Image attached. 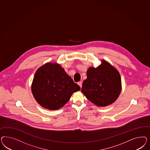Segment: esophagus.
<instances>
[{
	"label": "esophagus",
	"instance_id": "34e87169",
	"mask_svg": "<svg viewBox=\"0 0 150 150\" xmlns=\"http://www.w3.org/2000/svg\"><path fill=\"white\" fill-rule=\"evenodd\" d=\"M78 85L80 86V87L81 88L82 87V81H79L78 83Z\"/></svg>",
	"mask_w": 150,
	"mask_h": 150
}]
</instances>
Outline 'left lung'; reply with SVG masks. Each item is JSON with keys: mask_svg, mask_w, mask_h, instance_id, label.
Wrapping results in <instances>:
<instances>
[{"mask_svg": "<svg viewBox=\"0 0 150 150\" xmlns=\"http://www.w3.org/2000/svg\"><path fill=\"white\" fill-rule=\"evenodd\" d=\"M122 90L121 77L118 70L103 60L96 68L87 71V79L81 92L87 98L98 107H106L114 102Z\"/></svg>", "mask_w": 150, "mask_h": 150, "instance_id": "1", "label": "left lung"}]
</instances>
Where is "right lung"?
I'll return each mask as SVG.
<instances>
[{
	"instance_id": "obj_1",
	"label": "right lung",
	"mask_w": 150,
	"mask_h": 150,
	"mask_svg": "<svg viewBox=\"0 0 150 150\" xmlns=\"http://www.w3.org/2000/svg\"><path fill=\"white\" fill-rule=\"evenodd\" d=\"M31 90L37 102L46 109L57 110L65 105L80 87L59 64L47 63L38 69Z\"/></svg>"
}]
</instances>
